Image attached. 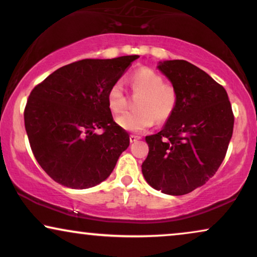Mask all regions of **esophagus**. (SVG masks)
I'll return each instance as SVG.
<instances>
[{
    "mask_svg": "<svg viewBox=\"0 0 257 257\" xmlns=\"http://www.w3.org/2000/svg\"><path fill=\"white\" fill-rule=\"evenodd\" d=\"M140 139H141V138H140V136H138V135H131V136H129V140H131L132 144H133V142H136Z\"/></svg>",
    "mask_w": 257,
    "mask_h": 257,
    "instance_id": "1",
    "label": "esophagus"
}]
</instances>
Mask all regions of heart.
Returning <instances> with one entry per match:
<instances>
[{
	"label": "heart",
	"instance_id": "b5f03b06",
	"mask_svg": "<svg viewBox=\"0 0 257 257\" xmlns=\"http://www.w3.org/2000/svg\"><path fill=\"white\" fill-rule=\"evenodd\" d=\"M132 89L140 93L135 106L138 110L126 111L116 118V123L131 133H141L153 125L155 118L164 122L173 112L177 95L173 87L165 83L164 77L149 67H141L131 76ZM109 109L118 113L124 110L126 98L121 83H115L106 96Z\"/></svg>",
	"mask_w": 257,
	"mask_h": 257
}]
</instances>
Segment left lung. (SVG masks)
I'll return each instance as SVG.
<instances>
[{"label":"left lung","instance_id":"left-lung-1","mask_svg":"<svg viewBox=\"0 0 257 257\" xmlns=\"http://www.w3.org/2000/svg\"><path fill=\"white\" fill-rule=\"evenodd\" d=\"M177 103L166 124L146 136L149 152L145 179L171 196L192 192L213 177L225 158L233 131L228 93L209 74L186 60L160 61Z\"/></svg>","mask_w":257,"mask_h":257}]
</instances>
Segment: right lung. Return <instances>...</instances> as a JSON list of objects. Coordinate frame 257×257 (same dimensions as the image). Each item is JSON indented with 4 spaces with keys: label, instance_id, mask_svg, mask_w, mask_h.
I'll return each mask as SVG.
<instances>
[{
    "label": "right lung",
    "instance_id": "1",
    "mask_svg": "<svg viewBox=\"0 0 257 257\" xmlns=\"http://www.w3.org/2000/svg\"><path fill=\"white\" fill-rule=\"evenodd\" d=\"M138 58L76 61L32 90L25 128L35 159L54 181L83 190L111 174L129 147V135L113 121L106 96ZM96 128H103L102 134Z\"/></svg>",
    "mask_w": 257,
    "mask_h": 257
}]
</instances>
